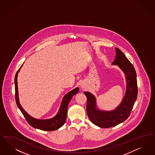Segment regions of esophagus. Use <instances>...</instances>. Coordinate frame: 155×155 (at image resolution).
Instances as JSON below:
<instances>
[{
	"label": "esophagus",
	"instance_id": "34e87169",
	"mask_svg": "<svg viewBox=\"0 0 155 155\" xmlns=\"http://www.w3.org/2000/svg\"><path fill=\"white\" fill-rule=\"evenodd\" d=\"M81 88H84V87H85V85L84 84H81Z\"/></svg>",
	"mask_w": 155,
	"mask_h": 155
}]
</instances>
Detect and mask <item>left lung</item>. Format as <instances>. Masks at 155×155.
<instances>
[{
    "label": "left lung",
    "mask_w": 155,
    "mask_h": 155,
    "mask_svg": "<svg viewBox=\"0 0 155 155\" xmlns=\"http://www.w3.org/2000/svg\"><path fill=\"white\" fill-rule=\"evenodd\" d=\"M116 57L112 63L119 66L125 74L127 87L125 96L120 105L110 111L96 108V98L89 92H84L87 101V113L90 120L95 125L103 128H108L118 125L130 116L137 96L136 73L132 64L123 52L116 48Z\"/></svg>",
    "instance_id": "8db88e82"
}]
</instances>
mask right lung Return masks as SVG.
Segmentation results:
<instances>
[{"label":"right lung","mask_w":155,"mask_h":155,"mask_svg":"<svg viewBox=\"0 0 155 155\" xmlns=\"http://www.w3.org/2000/svg\"><path fill=\"white\" fill-rule=\"evenodd\" d=\"M22 65L20 67L19 70L17 71L15 77V100L18 108H19L20 111L23 114L24 117H25V120H27L28 123L32 127L39 130H47V131H52V130L59 129L61 127L64 125L65 123L66 118H67V114L68 104L71 100L72 97L78 92L79 88L77 87L75 89L71 91L63 97L62 101L61 103L59 110L58 114L54 117L50 119H44V120L36 119L28 115L22 108L19 103L17 79H18V73Z\"/></svg>","instance_id":"right-lung-1"}]
</instances>
